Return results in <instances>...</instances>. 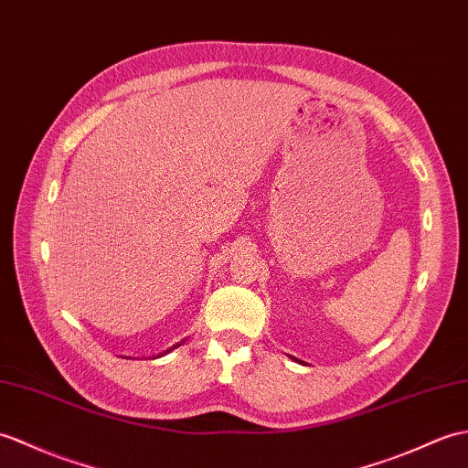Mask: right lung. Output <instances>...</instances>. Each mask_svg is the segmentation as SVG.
I'll return each instance as SVG.
<instances>
[{"instance_id": "right-lung-1", "label": "right lung", "mask_w": 468, "mask_h": 468, "mask_svg": "<svg viewBox=\"0 0 468 468\" xmlns=\"http://www.w3.org/2000/svg\"><path fill=\"white\" fill-rule=\"evenodd\" d=\"M181 343H183V341H181ZM181 343H177V345H173V346H171V349H167V351H163L161 355H167L169 351H173V349H177V346H181ZM161 355H157V356H161Z\"/></svg>"}]
</instances>
